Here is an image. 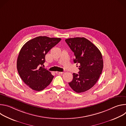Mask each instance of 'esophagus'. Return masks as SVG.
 <instances>
[{"label": "esophagus", "instance_id": "esophagus-1", "mask_svg": "<svg viewBox=\"0 0 126 126\" xmlns=\"http://www.w3.org/2000/svg\"><path fill=\"white\" fill-rule=\"evenodd\" d=\"M64 73V72H58V71H57V72H56V73L57 74H62L63 73Z\"/></svg>", "mask_w": 126, "mask_h": 126}]
</instances>
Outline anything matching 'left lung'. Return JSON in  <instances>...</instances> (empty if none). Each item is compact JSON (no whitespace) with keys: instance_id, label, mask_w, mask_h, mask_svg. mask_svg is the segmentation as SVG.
Listing matches in <instances>:
<instances>
[{"instance_id":"1","label":"left lung","mask_w":126,"mask_h":126,"mask_svg":"<svg viewBox=\"0 0 126 126\" xmlns=\"http://www.w3.org/2000/svg\"><path fill=\"white\" fill-rule=\"evenodd\" d=\"M65 41L74 53V63L80 64L79 74H73V80L69 85L77 93L85 92L94 86L102 74V54L94 44L85 38H68Z\"/></svg>"}]
</instances>
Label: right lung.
Instances as JSON below:
<instances>
[{
    "mask_svg": "<svg viewBox=\"0 0 126 126\" xmlns=\"http://www.w3.org/2000/svg\"><path fill=\"white\" fill-rule=\"evenodd\" d=\"M61 40L39 36L30 40L21 48L17 61V71L22 81L33 90H43L52 81L54 76L42 66L46 54Z\"/></svg>",
    "mask_w": 126,
    "mask_h": 126,
    "instance_id": "1",
    "label": "right lung"
}]
</instances>
